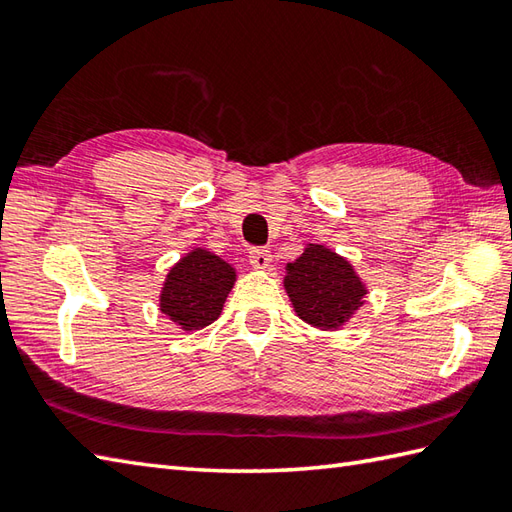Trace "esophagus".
<instances>
[{"label":"esophagus","instance_id":"esophagus-1","mask_svg":"<svg viewBox=\"0 0 512 512\" xmlns=\"http://www.w3.org/2000/svg\"><path fill=\"white\" fill-rule=\"evenodd\" d=\"M273 262V255H270V250L266 248H253L250 250V266L257 268V270H266Z\"/></svg>","mask_w":512,"mask_h":512}]
</instances>
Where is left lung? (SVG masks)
<instances>
[{"label": "left lung", "instance_id": "1", "mask_svg": "<svg viewBox=\"0 0 512 512\" xmlns=\"http://www.w3.org/2000/svg\"><path fill=\"white\" fill-rule=\"evenodd\" d=\"M286 295L297 317L317 330H341L363 308L365 281L345 257L323 244H306L286 264Z\"/></svg>", "mask_w": 512, "mask_h": 512}]
</instances>
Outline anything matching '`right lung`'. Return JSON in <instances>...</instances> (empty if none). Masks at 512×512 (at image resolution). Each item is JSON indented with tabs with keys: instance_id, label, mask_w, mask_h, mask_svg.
Returning <instances> with one entry per match:
<instances>
[{
	"instance_id": "right-lung-1",
	"label": "right lung",
	"mask_w": 512,
	"mask_h": 512,
	"mask_svg": "<svg viewBox=\"0 0 512 512\" xmlns=\"http://www.w3.org/2000/svg\"><path fill=\"white\" fill-rule=\"evenodd\" d=\"M235 281L237 270L233 264L224 262L209 248L195 246L169 268L158 308L182 332L202 330L220 317Z\"/></svg>"
}]
</instances>
